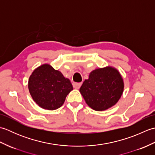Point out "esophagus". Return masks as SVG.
I'll use <instances>...</instances> for the list:
<instances>
[{
  "label": "esophagus",
  "instance_id": "1",
  "mask_svg": "<svg viewBox=\"0 0 155 155\" xmlns=\"http://www.w3.org/2000/svg\"><path fill=\"white\" fill-rule=\"evenodd\" d=\"M72 85H73V87L74 88L78 89V88H79L82 85V83H72Z\"/></svg>",
  "mask_w": 155,
  "mask_h": 155
}]
</instances>
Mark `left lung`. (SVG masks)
I'll return each instance as SVG.
<instances>
[{
    "instance_id": "left-lung-1",
    "label": "left lung",
    "mask_w": 155,
    "mask_h": 155,
    "mask_svg": "<svg viewBox=\"0 0 155 155\" xmlns=\"http://www.w3.org/2000/svg\"><path fill=\"white\" fill-rule=\"evenodd\" d=\"M124 83L116 68L107 67L92 71L80 92L87 104L93 110L103 111L116 104L122 96Z\"/></svg>"
}]
</instances>
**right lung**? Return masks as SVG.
Returning <instances> with one entry per match:
<instances>
[{
  "instance_id": "obj_1",
  "label": "right lung",
  "mask_w": 155,
  "mask_h": 155,
  "mask_svg": "<svg viewBox=\"0 0 155 155\" xmlns=\"http://www.w3.org/2000/svg\"><path fill=\"white\" fill-rule=\"evenodd\" d=\"M72 89L70 80L48 64L36 68L28 79L32 99L44 109L53 110L60 108Z\"/></svg>"
}]
</instances>
